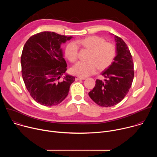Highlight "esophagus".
I'll return each instance as SVG.
<instances>
[{
    "instance_id": "esophagus-1",
    "label": "esophagus",
    "mask_w": 157,
    "mask_h": 157,
    "mask_svg": "<svg viewBox=\"0 0 157 157\" xmlns=\"http://www.w3.org/2000/svg\"><path fill=\"white\" fill-rule=\"evenodd\" d=\"M83 79H84V78H80V77L78 76H75V80H76V81H79V80H83Z\"/></svg>"
}]
</instances>
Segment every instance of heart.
Returning a JSON list of instances; mask_svg holds the SVG:
<instances>
[{
  "instance_id": "b5f03b06",
  "label": "heart",
  "mask_w": 157,
  "mask_h": 157,
  "mask_svg": "<svg viewBox=\"0 0 157 157\" xmlns=\"http://www.w3.org/2000/svg\"><path fill=\"white\" fill-rule=\"evenodd\" d=\"M78 45L90 51L87 62H78L71 68L73 74L82 78L94 73L96 68L105 70L113 62L116 56V47L113 43L106 42L100 36H91L67 44L65 56L72 63L75 62L78 57Z\"/></svg>"
}]
</instances>
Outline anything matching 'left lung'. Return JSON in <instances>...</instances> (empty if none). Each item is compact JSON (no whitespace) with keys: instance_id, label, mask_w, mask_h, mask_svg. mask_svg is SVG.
<instances>
[{"instance_id":"8db88e82","label":"left lung","mask_w":157,"mask_h":157,"mask_svg":"<svg viewBox=\"0 0 157 157\" xmlns=\"http://www.w3.org/2000/svg\"><path fill=\"white\" fill-rule=\"evenodd\" d=\"M115 40L117 55L102 73L106 79L104 81L96 79L94 87L89 93L91 99L102 107H111L120 102L129 91L134 76L133 62L127 45L116 35Z\"/></svg>"}]
</instances>
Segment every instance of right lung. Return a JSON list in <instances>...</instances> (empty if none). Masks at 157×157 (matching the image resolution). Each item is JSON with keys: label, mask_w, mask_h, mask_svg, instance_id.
Listing matches in <instances>:
<instances>
[{"label": "right lung", "mask_w": 157, "mask_h": 157, "mask_svg": "<svg viewBox=\"0 0 157 157\" xmlns=\"http://www.w3.org/2000/svg\"><path fill=\"white\" fill-rule=\"evenodd\" d=\"M72 36L42 32L25 43L21 56V75L32 98L45 106L61 103L68 96L75 78L66 75L61 44Z\"/></svg>", "instance_id": "1"}]
</instances>
